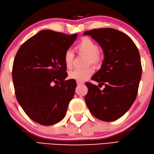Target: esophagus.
Segmentation results:
<instances>
[{
	"mask_svg": "<svg viewBox=\"0 0 154 154\" xmlns=\"http://www.w3.org/2000/svg\"><path fill=\"white\" fill-rule=\"evenodd\" d=\"M76 83H77V85H84V83H83V82H79V81H77Z\"/></svg>",
	"mask_w": 154,
	"mask_h": 154,
	"instance_id": "1",
	"label": "esophagus"
}]
</instances>
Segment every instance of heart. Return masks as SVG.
I'll return each instance as SVG.
<instances>
[{
    "label": "heart",
    "instance_id": "obj_1",
    "mask_svg": "<svg viewBox=\"0 0 154 154\" xmlns=\"http://www.w3.org/2000/svg\"><path fill=\"white\" fill-rule=\"evenodd\" d=\"M76 49L80 54H85L88 57L86 60L87 64L98 65L102 60V54L98 50L97 44L89 37H86L82 38L78 43ZM74 57V51L70 49H68L65 51L63 61L68 68L72 67ZM92 73H93V69L90 67L85 69H75L69 72V78L79 82H83L88 79Z\"/></svg>",
    "mask_w": 154,
    "mask_h": 154
}]
</instances>
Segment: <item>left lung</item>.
Listing matches in <instances>:
<instances>
[{
    "label": "left lung",
    "mask_w": 154,
    "mask_h": 154,
    "mask_svg": "<svg viewBox=\"0 0 154 154\" xmlns=\"http://www.w3.org/2000/svg\"><path fill=\"white\" fill-rule=\"evenodd\" d=\"M85 35L99 43L104 51L102 66L92 80L105 86L101 91L86 82V104L96 118L115 121L128 111L137 97L142 73L140 53L127 35L115 29H94Z\"/></svg>",
    "instance_id": "left-lung-1"
}]
</instances>
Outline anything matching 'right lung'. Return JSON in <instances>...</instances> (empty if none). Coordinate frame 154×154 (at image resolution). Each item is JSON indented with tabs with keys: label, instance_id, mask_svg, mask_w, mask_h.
Listing matches in <instances>:
<instances>
[{
	"label": "right lung",
	"instance_id": "1",
	"mask_svg": "<svg viewBox=\"0 0 154 154\" xmlns=\"http://www.w3.org/2000/svg\"><path fill=\"white\" fill-rule=\"evenodd\" d=\"M77 35L41 31L23 43L14 57L12 76L17 100L28 117L42 125L62 120L74 97L76 82L65 80L63 56Z\"/></svg>",
	"mask_w": 154,
	"mask_h": 154
}]
</instances>
